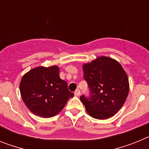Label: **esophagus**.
I'll use <instances>...</instances> for the list:
<instances>
[{
    "label": "esophagus",
    "instance_id": "34e87169",
    "mask_svg": "<svg viewBox=\"0 0 149 149\" xmlns=\"http://www.w3.org/2000/svg\"><path fill=\"white\" fill-rule=\"evenodd\" d=\"M74 95L75 96H79L80 95V94H81V91H80V89H76L75 91H74Z\"/></svg>",
    "mask_w": 149,
    "mask_h": 149
}]
</instances>
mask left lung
<instances>
[{"instance_id": "left-lung-1", "label": "left lung", "mask_w": 149, "mask_h": 149, "mask_svg": "<svg viewBox=\"0 0 149 149\" xmlns=\"http://www.w3.org/2000/svg\"><path fill=\"white\" fill-rule=\"evenodd\" d=\"M83 69L89 95H82L80 99L88 113L98 119L115 115L125 102L129 91L128 78L122 65L115 60L101 56L85 64Z\"/></svg>"}]
</instances>
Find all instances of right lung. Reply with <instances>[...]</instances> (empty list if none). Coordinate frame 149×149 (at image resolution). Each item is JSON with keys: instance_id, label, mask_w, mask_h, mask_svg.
Instances as JSON below:
<instances>
[{"instance_id": "add662e5", "label": "right lung", "mask_w": 149, "mask_h": 149, "mask_svg": "<svg viewBox=\"0 0 149 149\" xmlns=\"http://www.w3.org/2000/svg\"><path fill=\"white\" fill-rule=\"evenodd\" d=\"M20 92L29 110L44 118L60 113L74 96L67 83L59 77V68L56 65L38 67L25 74L21 81Z\"/></svg>"}]
</instances>
